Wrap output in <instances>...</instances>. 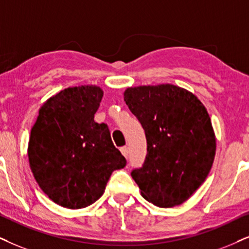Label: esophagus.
<instances>
[{
  "mask_svg": "<svg viewBox=\"0 0 249 249\" xmlns=\"http://www.w3.org/2000/svg\"><path fill=\"white\" fill-rule=\"evenodd\" d=\"M121 152H122V154H123V156L126 157V159H127V156H128V147H126V146L122 147V148H121Z\"/></svg>",
  "mask_w": 249,
  "mask_h": 249,
  "instance_id": "obj_1",
  "label": "esophagus"
}]
</instances>
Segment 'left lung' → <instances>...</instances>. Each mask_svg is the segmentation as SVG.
<instances>
[{
    "mask_svg": "<svg viewBox=\"0 0 249 249\" xmlns=\"http://www.w3.org/2000/svg\"><path fill=\"white\" fill-rule=\"evenodd\" d=\"M124 101L147 139L146 160L132 178L149 202L179 206L203 184L215 159L216 137L206 107L171 84L128 87Z\"/></svg>",
    "mask_w": 249,
    "mask_h": 249,
    "instance_id": "8db88e82",
    "label": "left lung"
}]
</instances>
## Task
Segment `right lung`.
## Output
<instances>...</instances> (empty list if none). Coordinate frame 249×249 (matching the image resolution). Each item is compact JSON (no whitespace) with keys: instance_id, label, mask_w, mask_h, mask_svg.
I'll use <instances>...</instances> for the list:
<instances>
[{"instance_id":"1","label":"right lung","mask_w":249,"mask_h":249,"mask_svg":"<svg viewBox=\"0 0 249 249\" xmlns=\"http://www.w3.org/2000/svg\"><path fill=\"white\" fill-rule=\"evenodd\" d=\"M103 90L69 87L39 110L28 141V162L43 193L58 206L80 209L105 193L112 171L126 160L114 146L108 125L94 121Z\"/></svg>"}]
</instances>
